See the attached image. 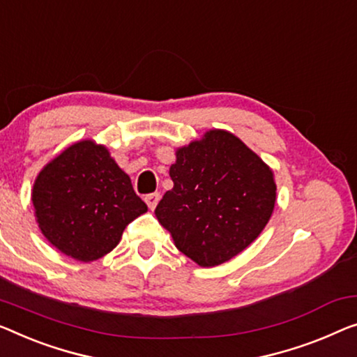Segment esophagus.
I'll return each instance as SVG.
<instances>
[{"mask_svg":"<svg viewBox=\"0 0 357 357\" xmlns=\"http://www.w3.org/2000/svg\"><path fill=\"white\" fill-rule=\"evenodd\" d=\"M146 204H147V206L151 210H153L157 206V204H158V200H160V194L158 192H153V194H149V195H146Z\"/></svg>","mask_w":357,"mask_h":357,"instance_id":"34e87169","label":"esophagus"}]
</instances>
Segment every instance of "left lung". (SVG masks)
Here are the masks:
<instances>
[{
    "label": "left lung",
    "mask_w": 357,
    "mask_h": 357,
    "mask_svg": "<svg viewBox=\"0 0 357 357\" xmlns=\"http://www.w3.org/2000/svg\"><path fill=\"white\" fill-rule=\"evenodd\" d=\"M169 176L174 185L158 202V222L204 268L243 252L273 215V169L229 131L210 130L179 147Z\"/></svg>",
    "instance_id": "obj_1"
}]
</instances>
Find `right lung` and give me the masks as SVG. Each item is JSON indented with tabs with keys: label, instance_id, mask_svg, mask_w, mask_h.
Returning <instances> with one entry per match:
<instances>
[{
	"label": "right lung",
	"instance_id": "obj_1",
	"mask_svg": "<svg viewBox=\"0 0 357 357\" xmlns=\"http://www.w3.org/2000/svg\"><path fill=\"white\" fill-rule=\"evenodd\" d=\"M31 202L43 236L83 263L112 252L125 227L147 211L107 147L91 139L67 147L41 169Z\"/></svg>",
	"mask_w": 357,
	"mask_h": 357
}]
</instances>
